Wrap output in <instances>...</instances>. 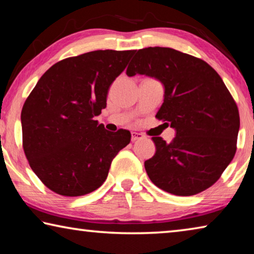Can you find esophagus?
I'll use <instances>...</instances> for the list:
<instances>
[{"label": "esophagus", "instance_id": "esophagus-1", "mask_svg": "<svg viewBox=\"0 0 254 254\" xmlns=\"http://www.w3.org/2000/svg\"><path fill=\"white\" fill-rule=\"evenodd\" d=\"M141 139H144V134L140 132H132L131 133V140L132 141H136V140H141Z\"/></svg>", "mask_w": 254, "mask_h": 254}]
</instances>
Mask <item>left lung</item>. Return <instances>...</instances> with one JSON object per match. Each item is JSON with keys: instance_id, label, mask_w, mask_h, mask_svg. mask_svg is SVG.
I'll list each match as a JSON object with an SVG mask.
<instances>
[{"instance_id": "left-lung-1", "label": "left lung", "mask_w": 254, "mask_h": 254, "mask_svg": "<svg viewBox=\"0 0 254 254\" xmlns=\"http://www.w3.org/2000/svg\"><path fill=\"white\" fill-rule=\"evenodd\" d=\"M165 86L156 118L174 127L167 143L152 136L156 153L144 161L151 182L177 196L196 195L217 182L236 152L238 105L213 67L203 59L163 47L140 49L127 69Z\"/></svg>"}]
</instances>
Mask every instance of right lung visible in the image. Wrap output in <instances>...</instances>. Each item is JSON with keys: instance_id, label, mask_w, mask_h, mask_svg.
I'll return each instance as SVG.
<instances>
[{"instance_id": "obj_1", "label": "right lung", "mask_w": 254, "mask_h": 254, "mask_svg": "<svg viewBox=\"0 0 254 254\" xmlns=\"http://www.w3.org/2000/svg\"><path fill=\"white\" fill-rule=\"evenodd\" d=\"M135 50H96L60 60L25 100L21 123L29 165L42 184L62 196H83L105 182L111 162L131 133L110 132L95 117L109 88Z\"/></svg>"}]
</instances>
